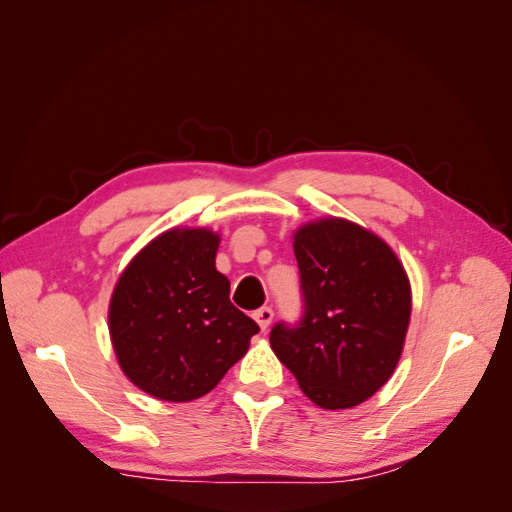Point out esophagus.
Listing matches in <instances>:
<instances>
[{
	"label": "esophagus",
	"mask_w": 512,
	"mask_h": 512,
	"mask_svg": "<svg viewBox=\"0 0 512 512\" xmlns=\"http://www.w3.org/2000/svg\"><path fill=\"white\" fill-rule=\"evenodd\" d=\"M254 320L260 324L262 331H267L271 320H273V309H271V307H260V309H256V312H254Z\"/></svg>",
	"instance_id": "esophagus-1"
}]
</instances>
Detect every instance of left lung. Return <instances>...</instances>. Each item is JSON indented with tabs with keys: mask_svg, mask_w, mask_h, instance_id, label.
Masks as SVG:
<instances>
[{
	"mask_svg": "<svg viewBox=\"0 0 512 512\" xmlns=\"http://www.w3.org/2000/svg\"><path fill=\"white\" fill-rule=\"evenodd\" d=\"M303 318L277 322L271 348L316 406L363 404L393 376L410 324L412 292L395 252L339 218L294 232Z\"/></svg>",
	"mask_w": 512,
	"mask_h": 512,
	"instance_id": "obj_1",
	"label": "left lung"
}]
</instances>
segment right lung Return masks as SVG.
<instances>
[{"label": "right lung", "instance_id": "obj_1", "mask_svg": "<svg viewBox=\"0 0 512 512\" xmlns=\"http://www.w3.org/2000/svg\"><path fill=\"white\" fill-rule=\"evenodd\" d=\"M220 235L173 228L147 243L121 273L108 307L119 367L138 389L192 401L218 386L260 329L230 303L215 269Z\"/></svg>", "mask_w": 512, "mask_h": 512}]
</instances>
